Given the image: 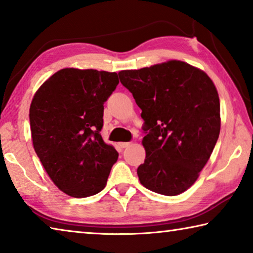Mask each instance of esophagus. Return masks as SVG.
Instances as JSON below:
<instances>
[{"label":"esophagus","mask_w":253,"mask_h":253,"mask_svg":"<svg viewBox=\"0 0 253 253\" xmlns=\"http://www.w3.org/2000/svg\"><path fill=\"white\" fill-rule=\"evenodd\" d=\"M118 145H119V146H121L122 148H126V147L129 146L130 143H129V142H122V143H119Z\"/></svg>","instance_id":"1"}]
</instances>
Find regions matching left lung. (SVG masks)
Wrapping results in <instances>:
<instances>
[{"mask_svg":"<svg viewBox=\"0 0 253 253\" xmlns=\"http://www.w3.org/2000/svg\"><path fill=\"white\" fill-rule=\"evenodd\" d=\"M118 76L142 109L146 158L137 169L140 183L158 194L183 193L198 179L219 138L215 85L205 72L177 60Z\"/></svg>","mask_w":253,"mask_h":253,"instance_id":"left-lung-1","label":"left lung"}]
</instances>
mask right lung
Listing matches in <instances>:
<instances>
[{"instance_id":"add662e5","label":"right lung","mask_w":253,"mask_h":253,"mask_svg":"<svg viewBox=\"0 0 253 253\" xmlns=\"http://www.w3.org/2000/svg\"><path fill=\"white\" fill-rule=\"evenodd\" d=\"M119 84L116 72L59 70L30 106L33 147L59 190L87 198L104 190L118 153L100 135L104 104Z\"/></svg>"}]
</instances>
